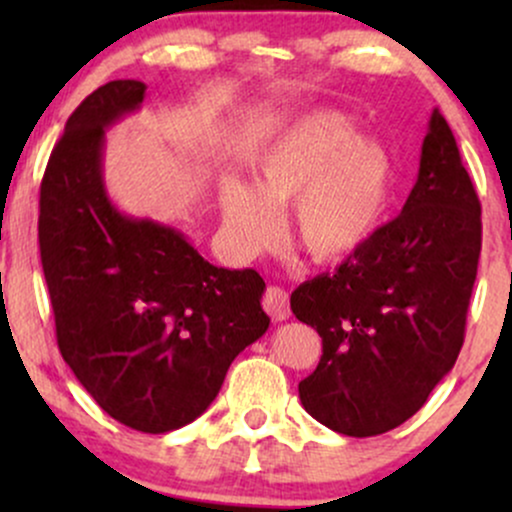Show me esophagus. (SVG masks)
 I'll use <instances>...</instances> for the list:
<instances>
[{
  "mask_svg": "<svg viewBox=\"0 0 512 512\" xmlns=\"http://www.w3.org/2000/svg\"><path fill=\"white\" fill-rule=\"evenodd\" d=\"M262 305L274 322L289 320V315H291L289 293H286L284 289H279V286H269V289L264 291Z\"/></svg>",
  "mask_w": 512,
  "mask_h": 512,
  "instance_id": "34e87169",
  "label": "esophagus"
}]
</instances>
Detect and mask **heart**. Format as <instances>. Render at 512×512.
Returning <instances> with one entry per match:
<instances>
[{
	"instance_id": "obj_1",
	"label": "heart",
	"mask_w": 512,
	"mask_h": 512,
	"mask_svg": "<svg viewBox=\"0 0 512 512\" xmlns=\"http://www.w3.org/2000/svg\"><path fill=\"white\" fill-rule=\"evenodd\" d=\"M392 161L383 144L358 137L342 113L291 122L250 163V185L223 180L219 207L243 252L272 243L274 207L289 204L293 243L315 260H339L378 231L390 204Z\"/></svg>"
}]
</instances>
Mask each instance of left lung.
<instances>
[{
  "label": "left lung",
  "mask_w": 512,
  "mask_h": 512,
  "mask_svg": "<svg viewBox=\"0 0 512 512\" xmlns=\"http://www.w3.org/2000/svg\"><path fill=\"white\" fill-rule=\"evenodd\" d=\"M479 252V197L436 108L402 214L291 293L293 315L322 337L320 363L298 385L305 411L368 438L424 407L462 349Z\"/></svg>",
  "instance_id": "1"
}]
</instances>
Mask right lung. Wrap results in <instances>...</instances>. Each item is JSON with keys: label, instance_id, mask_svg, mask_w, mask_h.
Returning <instances> with one entry per match:
<instances>
[{"label": "right lung", "instance_id": "add662e5", "mask_svg": "<svg viewBox=\"0 0 512 512\" xmlns=\"http://www.w3.org/2000/svg\"><path fill=\"white\" fill-rule=\"evenodd\" d=\"M142 81H110L64 125L40 185L38 240L57 344L115 421L190 424L269 317L255 269L204 260L178 228L122 214L103 180L105 132L142 108Z\"/></svg>", "mask_w": 512, "mask_h": 512}]
</instances>
